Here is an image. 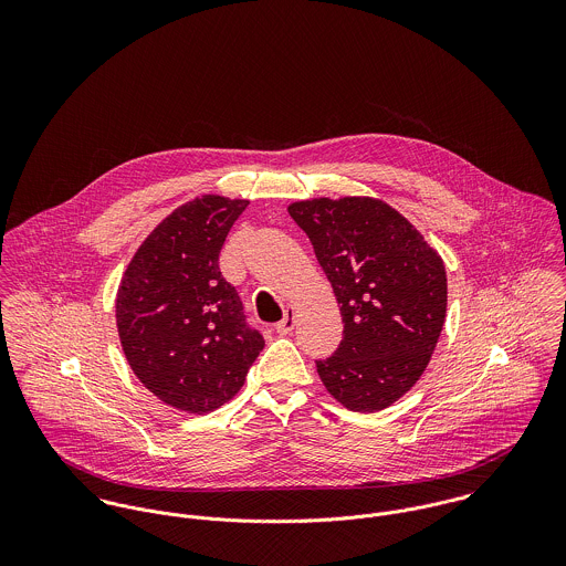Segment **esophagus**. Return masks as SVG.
Here are the masks:
<instances>
[{"instance_id":"obj_1","label":"esophagus","mask_w":566,"mask_h":566,"mask_svg":"<svg viewBox=\"0 0 566 566\" xmlns=\"http://www.w3.org/2000/svg\"><path fill=\"white\" fill-rule=\"evenodd\" d=\"M294 323H296V312H294V307H287L285 310V316H283V321L281 323H276V333H281V335H285V333H290L292 328H294Z\"/></svg>"}]
</instances>
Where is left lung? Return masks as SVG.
Returning <instances> with one entry per match:
<instances>
[{"instance_id":"left-lung-1","label":"left lung","mask_w":566,"mask_h":566,"mask_svg":"<svg viewBox=\"0 0 566 566\" xmlns=\"http://www.w3.org/2000/svg\"><path fill=\"white\" fill-rule=\"evenodd\" d=\"M339 305L344 337L316 361L326 392L353 411L399 401L424 373L447 316L440 254L384 200L314 198L287 207Z\"/></svg>"}]
</instances>
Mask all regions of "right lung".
<instances>
[{"label": "right lung", "mask_w": 566, "mask_h": 566, "mask_svg": "<svg viewBox=\"0 0 566 566\" xmlns=\"http://www.w3.org/2000/svg\"><path fill=\"white\" fill-rule=\"evenodd\" d=\"M245 207L216 193L185 202L139 245L117 290V331L133 373L187 413L231 401L265 346L218 263Z\"/></svg>", "instance_id": "add662e5"}]
</instances>
